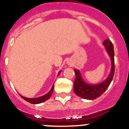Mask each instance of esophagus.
Wrapping results in <instances>:
<instances>
[{
    "label": "esophagus",
    "mask_w": 129,
    "mask_h": 129,
    "mask_svg": "<svg viewBox=\"0 0 129 129\" xmlns=\"http://www.w3.org/2000/svg\"><path fill=\"white\" fill-rule=\"evenodd\" d=\"M68 64H70V62H68Z\"/></svg>",
    "instance_id": "obj_1"
}]
</instances>
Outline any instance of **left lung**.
I'll list each match as a JSON object with an SVG mask.
<instances>
[{
  "mask_svg": "<svg viewBox=\"0 0 129 129\" xmlns=\"http://www.w3.org/2000/svg\"><path fill=\"white\" fill-rule=\"evenodd\" d=\"M105 50L110 57L111 68L109 76L103 81L98 84H89L85 81L82 77L80 71L74 69L76 79L74 83V91L75 94L81 98L93 100L100 97L108 88L114 74V52L113 44L108 39L103 43Z\"/></svg>",
  "mask_w": 129,
  "mask_h": 129,
  "instance_id": "obj_1",
  "label": "left lung"
}]
</instances>
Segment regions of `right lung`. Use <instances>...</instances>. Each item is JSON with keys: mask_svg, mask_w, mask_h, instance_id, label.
I'll use <instances>...</instances> for the list:
<instances>
[{"mask_svg": "<svg viewBox=\"0 0 129 129\" xmlns=\"http://www.w3.org/2000/svg\"><path fill=\"white\" fill-rule=\"evenodd\" d=\"M61 70L59 72L57 76H59V74L61 73ZM53 85H54V84H53ZM53 85V86H52V88L50 89V90L49 91L47 94L43 95V96H40V97H38V98H25V97L22 96V95H20H20L22 99H24V100H25V101H28V103H31V104H39V103H43V102H44L45 101L48 100L50 98V96L52 94V92H53V88H54V85Z\"/></svg>", "mask_w": 129, "mask_h": 129, "instance_id": "right-lung-1", "label": "right lung"}]
</instances>
